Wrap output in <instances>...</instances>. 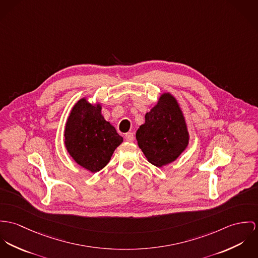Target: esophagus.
<instances>
[{
    "instance_id": "1",
    "label": "esophagus",
    "mask_w": 258,
    "mask_h": 258,
    "mask_svg": "<svg viewBox=\"0 0 258 258\" xmlns=\"http://www.w3.org/2000/svg\"><path fill=\"white\" fill-rule=\"evenodd\" d=\"M124 139L127 141V142H133L134 141V134L133 133H127L124 135Z\"/></svg>"
}]
</instances>
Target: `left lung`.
Here are the masks:
<instances>
[{"label": "left lung", "instance_id": "left-lung-1", "mask_svg": "<svg viewBox=\"0 0 258 258\" xmlns=\"http://www.w3.org/2000/svg\"><path fill=\"white\" fill-rule=\"evenodd\" d=\"M144 117L145 122L136 134L143 154L157 167L171 163L189 143L187 124L177 100L170 93L162 94Z\"/></svg>", "mask_w": 258, "mask_h": 258}]
</instances>
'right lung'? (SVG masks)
Here are the masks:
<instances>
[{
	"mask_svg": "<svg viewBox=\"0 0 258 258\" xmlns=\"http://www.w3.org/2000/svg\"><path fill=\"white\" fill-rule=\"evenodd\" d=\"M100 104L80 99L72 108L64 131V143L77 164L95 173L110 161L122 138L101 114Z\"/></svg>",
	"mask_w": 258,
	"mask_h": 258,
	"instance_id": "1",
	"label": "right lung"
}]
</instances>
